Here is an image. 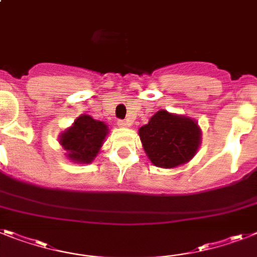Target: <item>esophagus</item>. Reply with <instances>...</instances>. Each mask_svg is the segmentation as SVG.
I'll return each instance as SVG.
<instances>
[{"label":"esophagus","mask_w":257,"mask_h":257,"mask_svg":"<svg viewBox=\"0 0 257 257\" xmlns=\"http://www.w3.org/2000/svg\"><path fill=\"white\" fill-rule=\"evenodd\" d=\"M116 123H118V126H120V127H127V126H130V120L119 119L118 122H116Z\"/></svg>","instance_id":"34e87169"}]
</instances>
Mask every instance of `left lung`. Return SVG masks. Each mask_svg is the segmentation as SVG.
Wrapping results in <instances>:
<instances>
[{
    "mask_svg": "<svg viewBox=\"0 0 257 257\" xmlns=\"http://www.w3.org/2000/svg\"><path fill=\"white\" fill-rule=\"evenodd\" d=\"M143 148L152 164L175 168L185 164L200 147L201 131L196 120L160 110L139 130Z\"/></svg>",
    "mask_w": 257,
    "mask_h": 257,
    "instance_id": "8db88e82",
    "label": "left lung"
}]
</instances>
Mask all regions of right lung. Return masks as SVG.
<instances>
[{"instance_id":"right-lung-1","label":"right lung","mask_w":257,"mask_h":257,"mask_svg":"<svg viewBox=\"0 0 257 257\" xmlns=\"http://www.w3.org/2000/svg\"><path fill=\"white\" fill-rule=\"evenodd\" d=\"M107 126L93 119L90 115H81L71 128L61 134L60 144L68 152V158L76 163H90L98 154Z\"/></svg>"}]
</instances>
